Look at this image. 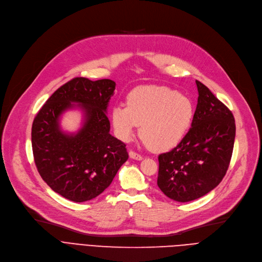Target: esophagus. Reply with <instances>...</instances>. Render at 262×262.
<instances>
[{
	"label": "esophagus",
	"mask_w": 262,
	"mask_h": 262,
	"mask_svg": "<svg viewBox=\"0 0 262 262\" xmlns=\"http://www.w3.org/2000/svg\"><path fill=\"white\" fill-rule=\"evenodd\" d=\"M129 156H130L131 159H134V160H137V161L143 160V157H142L141 155H138V153H136V152H134V151H132V150H130Z\"/></svg>",
	"instance_id": "esophagus-1"
}]
</instances>
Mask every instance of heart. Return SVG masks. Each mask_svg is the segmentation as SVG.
Instances as JSON below:
<instances>
[{
  "label": "heart",
  "mask_w": 262,
  "mask_h": 262,
  "mask_svg": "<svg viewBox=\"0 0 262 262\" xmlns=\"http://www.w3.org/2000/svg\"><path fill=\"white\" fill-rule=\"evenodd\" d=\"M194 115L192 101L164 86L145 85L134 89L127 106L115 105L111 118L115 133L130 142L141 125V136L153 151L164 152L177 147L188 132Z\"/></svg>",
  "instance_id": "1"
}]
</instances>
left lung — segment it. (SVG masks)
Masks as SVG:
<instances>
[{"mask_svg": "<svg viewBox=\"0 0 262 262\" xmlns=\"http://www.w3.org/2000/svg\"><path fill=\"white\" fill-rule=\"evenodd\" d=\"M191 128L171 151L159 156L158 186L178 202L199 199L224 178L232 159L236 125L233 113L202 82Z\"/></svg>", "mask_w": 262, "mask_h": 262, "instance_id": "8db88e82", "label": "left lung"}]
</instances>
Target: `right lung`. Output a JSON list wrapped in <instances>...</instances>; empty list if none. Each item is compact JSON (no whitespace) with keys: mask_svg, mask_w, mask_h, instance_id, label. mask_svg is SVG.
Returning <instances> with one entry per match:
<instances>
[{"mask_svg":"<svg viewBox=\"0 0 262 262\" xmlns=\"http://www.w3.org/2000/svg\"><path fill=\"white\" fill-rule=\"evenodd\" d=\"M116 83L110 79L92 81L76 77L46 100L32 128L35 164L43 181L73 202H85L110 186L129 156L126 145L110 134L106 116ZM79 107L83 127L66 134L59 117Z\"/></svg>","mask_w":262,"mask_h":262,"instance_id":"obj_1","label":"right lung"}]
</instances>
